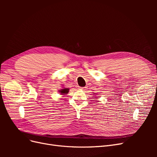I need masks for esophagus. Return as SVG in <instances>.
<instances>
[{"label":"esophagus","mask_w":157,"mask_h":157,"mask_svg":"<svg viewBox=\"0 0 157 157\" xmlns=\"http://www.w3.org/2000/svg\"><path fill=\"white\" fill-rule=\"evenodd\" d=\"M79 89H80V90H84L86 89V87H80V88H79Z\"/></svg>","instance_id":"1"}]
</instances>
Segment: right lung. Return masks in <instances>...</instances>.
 I'll use <instances>...</instances> for the list:
<instances>
[{"label": "right lung", "mask_w": 157, "mask_h": 157, "mask_svg": "<svg viewBox=\"0 0 157 157\" xmlns=\"http://www.w3.org/2000/svg\"><path fill=\"white\" fill-rule=\"evenodd\" d=\"M69 89L67 88H63L62 89H61L59 90V92L61 94V95H65V94H67L69 92Z\"/></svg>", "instance_id": "1"}]
</instances>
